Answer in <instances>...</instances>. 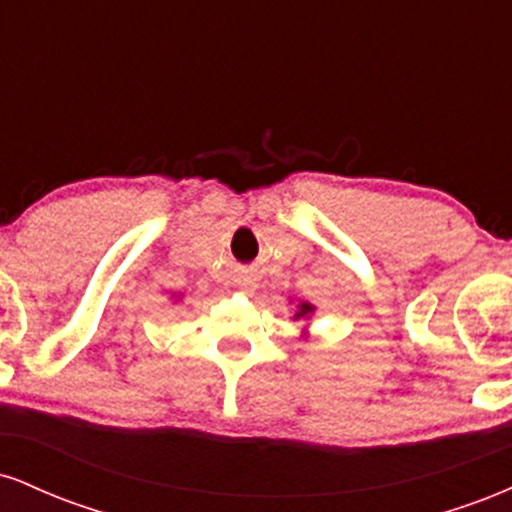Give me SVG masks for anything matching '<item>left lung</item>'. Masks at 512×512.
Listing matches in <instances>:
<instances>
[{
    "label": "left lung",
    "mask_w": 512,
    "mask_h": 512,
    "mask_svg": "<svg viewBox=\"0 0 512 512\" xmlns=\"http://www.w3.org/2000/svg\"><path fill=\"white\" fill-rule=\"evenodd\" d=\"M315 313V305L310 303H298L296 305V315H293V320H310V315ZM303 334H308L303 330Z\"/></svg>",
    "instance_id": "left-lung-1"
}]
</instances>
